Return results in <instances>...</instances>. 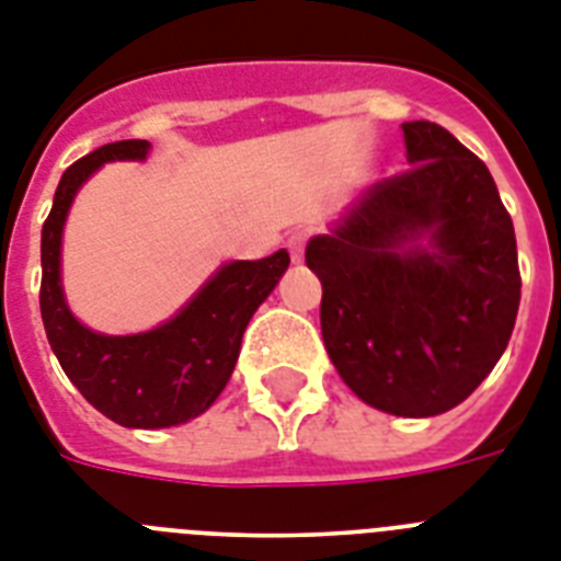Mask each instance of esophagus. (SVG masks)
Wrapping results in <instances>:
<instances>
[{
    "label": "esophagus",
    "mask_w": 561,
    "mask_h": 561,
    "mask_svg": "<svg viewBox=\"0 0 561 561\" xmlns=\"http://www.w3.org/2000/svg\"><path fill=\"white\" fill-rule=\"evenodd\" d=\"M305 241H308V233H305V230H296V233L288 236V250H290V259H294V262H302Z\"/></svg>",
    "instance_id": "esophagus-1"
}]
</instances>
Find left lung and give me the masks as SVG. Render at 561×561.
I'll list each match as a JSON object with an SVG mask.
<instances>
[{"label":"left lung","mask_w":561,"mask_h":561,"mask_svg":"<svg viewBox=\"0 0 561 561\" xmlns=\"http://www.w3.org/2000/svg\"><path fill=\"white\" fill-rule=\"evenodd\" d=\"M412 170L377 181L305 262L322 282V343L363 403L449 412L481 386L516 325V233L495 181L461 140L403 123Z\"/></svg>","instance_id":"obj_1"}]
</instances>
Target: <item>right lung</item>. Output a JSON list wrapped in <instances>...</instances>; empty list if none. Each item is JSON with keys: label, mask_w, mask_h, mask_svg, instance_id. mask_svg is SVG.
Segmentation results:
<instances>
[{"label": "right lung", "mask_w": 561, "mask_h": 561, "mask_svg": "<svg viewBox=\"0 0 561 561\" xmlns=\"http://www.w3.org/2000/svg\"><path fill=\"white\" fill-rule=\"evenodd\" d=\"M147 154L149 140H117L71 163L43 225L39 311L51 352L91 407L126 430H167L207 412L233 375L250 317L290 265L288 250L259 262H227L152 331L112 336L85 328L68 308L59 276L68 209L103 163Z\"/></svg>", "instance_id": "add662e5"}]
</instances>
